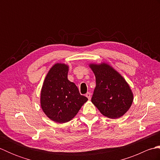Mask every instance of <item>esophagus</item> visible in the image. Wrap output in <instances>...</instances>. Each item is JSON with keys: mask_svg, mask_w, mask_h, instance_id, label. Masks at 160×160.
<instances>
[{"mask_svg": "<svg viewBox=\"0 0 160 160\" xmlns=\"http://www.w3.org/2000/svg\"><path fill=\"white\" fill-rule=\"evenodd\" d=\"M85 96H86V97L88 98V99H89V100H91V93H89V92H88L87 93H86V95H85Z\"/></svg>", "mask_w": 160, "mask_h": 160, "instance_id": "obj_1", "label": "esophagus"}]
</instances>
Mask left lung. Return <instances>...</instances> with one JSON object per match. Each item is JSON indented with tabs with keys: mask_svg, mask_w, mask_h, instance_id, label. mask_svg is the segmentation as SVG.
Instances as JSON below:
<instances>
[{
	"mask_svg": "<svg viewBox=\"0 0 160 160\" xmlns=\"http://www.w3.org/2000/svg\"><path fill=\"white\" fill-rule=\"evenodd\" d=\"M96 76V87L91 102L100 113L111 119L122 117L128 111L133 94L124 78L106 62L89 64Z\"/></svg>",
	"mask_w": 160,
	"mask_h": 160,
	"instance_id": "8db88e82",
	"label": "left lung"
}]
</instances>
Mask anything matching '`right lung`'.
Here are the masks:
<instances>
[{"mask_svg": "<svg viewBox=\"0 0 160 160\" xmlns=\"http://www.w3.org/2000/svg\"><path fill=\"white\" fill-rule=\"evenodd\" d=\"M69 66L56 63L44 80L40 93V106L50 120L65 123L76 116L88 100L80 95L78 87L67 78Z\"/></svg>", "mask_w": 160, "mask_h": 160, "instance_id": "right-lung-1", "label": "right lung"}]
</instances>
